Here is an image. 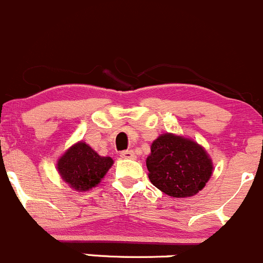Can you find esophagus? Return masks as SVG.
Instances as JSON below:
<instances>
[{"label": "esophagus", "mask_w": 263, "mask_h": 263, "mask_svg": "<svg viewBox=\"0 0 263 263\" xmlns=\"http://www.w3.org/2000/svg\"><path fill=\"white\" fill-rule=\"evenodd\" d=\"M120 157L121 158H130V160H135V158H137V156H135V153L133 152V151H123V152L120 153Z\"/></svg>", "instance_id": "1"}]
</instances>
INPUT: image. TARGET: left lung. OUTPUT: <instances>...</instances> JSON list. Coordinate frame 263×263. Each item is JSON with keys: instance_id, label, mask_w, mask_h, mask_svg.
Instances as JSON below:
<instances>
[{"instance_id": "obj_1", "label": "left lung", "mask_w": 263, "mask_h": 263, "mask_svg": "<svg viewBox=\"0 0 263 263\" xmlns=\"http://www.w3.org/2000/svg\"><path fill=\"white\" fill-rule=\"evenodd\" d=\"M145 163L151 183L173 198L196 196L214 173L211 157L201 144L173 133L153 140Z\"/></svg>"}]
</instances>
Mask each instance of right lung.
<instances>
[{"mask_svg":"<svg viewBox=\"0 0 263 263\" xmlns=\"http://www.w3.org/2000/svg\"><path fill=\"white\" fill-rule=\"evenodd\" d=\"M112 165V158L100 156L90 145L80 140L60 156L56 167L70 188L87 192L101 183Z\"/></svg>","mask_w":263,"mask_h":263,"instance_id":"1","label":"right lung"}]
</instances>
